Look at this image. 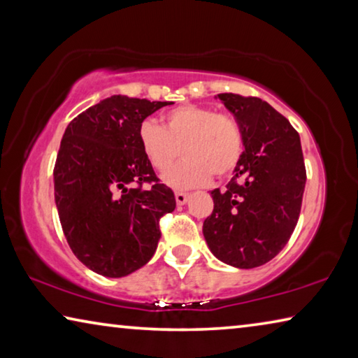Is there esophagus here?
<instances>
[{
  "label": "esophagus",
  "instance_id": "34e87169",
  "mask_svg": "<svg viewBox=\"0 0 358 358\" xmlns=\"http://www.w3.org/2000/svg\"><path fill=\"white\" fill-rule=\"evenodd\" d=\"M187 199H189V194H186V192H175V201H177L178 205H185L187 202Z\"/></svg>",
  "mask_w": 358,
  "mask_h": 358
}]
</instances>
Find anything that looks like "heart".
<instances>
[{
    "label": "heart",
    "mask_w": 358,
    "mask_h": 358,
    "mask_svg": "<svg viewBox=\"0 0 358 358\" xmlns=\"http://www.w3.org/2000/svg\"><path fill=\"white\" fill-rule=\"evenodd\" d=\"M137 137L143 156L157 172L171 169L181 151L183 162L162 177L177 189L202 186L211 175L227 177L245 151L243 129L232 115L196 104L169 110L164 126L153 120L142 121Z\"/></svg>",
    "instance_id": "obj_1"
}]
</instances>
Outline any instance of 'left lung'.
I'll list each match as a JSON object with an SVG mask.
<instances>
[{"mask_svg": "<svg viewBox=\"0 0 358 358\" xmlns=\"http://www.w3.org/2000/svg\"><path fill=\"white\" fill-rule=\"evenodd\" d=\"M245 134V151L226 191H211L203 221L210 251L224 264L254 268L273 259L292 235L306 183L300 136L268 102L221 93Z\"/></svg>", "mask_w": 358, "mask_h": 358, "instance_id": "8db88e82", "label": "left lung"}]
</instances>
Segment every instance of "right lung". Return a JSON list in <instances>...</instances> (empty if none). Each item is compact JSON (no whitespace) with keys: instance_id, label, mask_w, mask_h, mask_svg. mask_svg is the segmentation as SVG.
<instances>
[{"instance_id":"1","label":"right lung","mask_w":358,"mask_h":358,"mask_svg":"<svg viewBox=\"0 0 358 358\" xmlns=\"http://www.w3.org/2000/svg\"><path fill=\"white\" fill-rule=\"evenodd\" d=\"M171 104L115 94L64 131L55 203L72 252L94 273L121 278L143 266L161 238L159 220L175 210L173 191L159 183L137 137L148 115Z\"/></svg>"}]
</instances>
